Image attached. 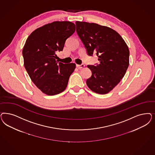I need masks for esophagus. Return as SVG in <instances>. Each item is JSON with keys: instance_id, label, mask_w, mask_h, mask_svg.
<instances>
[{"instance_id": "esophagus-1", "label": "esophagus", "mask_w": 155, "mask_h": 155, "mask_svg": "<svg viewBox=\"0 0 155 155\" xmlns=\"http://www.w3.org/2000/svg\"><path fill=\"white\" fill-rule=\"evenodd\" d=\"M84 64H81V65H78V64H77L76 65V67L79 68V69H81V68H84Z\"/></svg>"}]
</instances>
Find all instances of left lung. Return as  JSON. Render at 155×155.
I'll use <instances>...</instances> for the list:
<instances>
[{"mask_svg":"<svg viewBox=\"0 0 155 155\" xmlns=\"http://www.w3.org/2000/svg\"><path fill=\"white\" fill-rule=\"evenodd\" d=\"M76 32L88 55L95 54L99 63L88 65L91 77L86 81L90 90L106 94L120 83L130 64V51L119 34L108 27L85 21H76Z\"/></svg>","mask_w":155,"mask_h":155,"instance_id":"1","label":"left lung"}]
</instances>
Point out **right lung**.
I'll return each instance as SVG.
<instances>
[{
  "label": "right lung",
  "instance_id": "obj_1",
  "mask_svg": "<svg viewBox=\"0 0 155 155\" xmlns=\"http://www.w3.org/2000/svg\"><path fill=\"white\" fill-rule=\"evenodd\" d=\"M75 31L72 22L55 21L36 29L26 40L22 51L25 67L32 82L46 95L64 91L75 70V63L56 60V52L63 51L65 40Z\"/></svg>",
  "mask_w": 155,
  "mask_h": 155
}]
</instances>
